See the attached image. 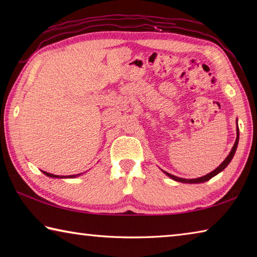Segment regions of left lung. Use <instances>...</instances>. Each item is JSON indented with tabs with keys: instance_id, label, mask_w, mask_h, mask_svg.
<instances>
[{
	"instance_id": "left-lung-1",
	"label": "left lung",
	"mask_w": 257,
	"mask_h": 257,
	"mask_svg": "<svg viewBox=\"0 0 257 257\" xmlns=\"http://www.w3.org/2000/svg\"><path fill=\"white\" fill-rule=\"evenodd\" d=\"M236 124H237V120H236ZM238 139H239V132H238V125H237V128H236V140H235V143H234L233 148L231 149V152H230V154H228V156L225 158V160L223 161L219 167H217L216 169H214V170H213L212 172L205 174V176H203V177H200V178H196V179H183V178H179V177L173 176V174H170V173H168V172L163 171V170H162V171L165 172V173L167 174V176H168L169 178H170V179L174 180V181L181 182V183H203V182L209 181L210 179H212L213 177H215L216 174H219L220 172H222L223 170H224V169L228 166V163H230V162L232 161L234 155H235L236 148H237Z\"/></svg>"
}]
</instances>
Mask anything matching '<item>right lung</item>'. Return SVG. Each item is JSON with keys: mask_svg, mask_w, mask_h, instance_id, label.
Here are the masks:
<instances>
[{"mask_svg": "<svg viewBox=\"0 0 257 257\" xmlns=\"http://www.w3.org/2000/svg\"><path fill=\"white\" fill-rule=\"evenodd\" d=\"M43 173L45 174V176H47V177H50V178H55V179H74V178H77V177H79L81 173H79V174H73V176H56V174H52V173H48V172H46V171H43V170H41Z\"/></svg>", "mask_w": 257, "mask_h": 257, "instance_id": "add662e5", "label": "right lung"}]
</instances>
